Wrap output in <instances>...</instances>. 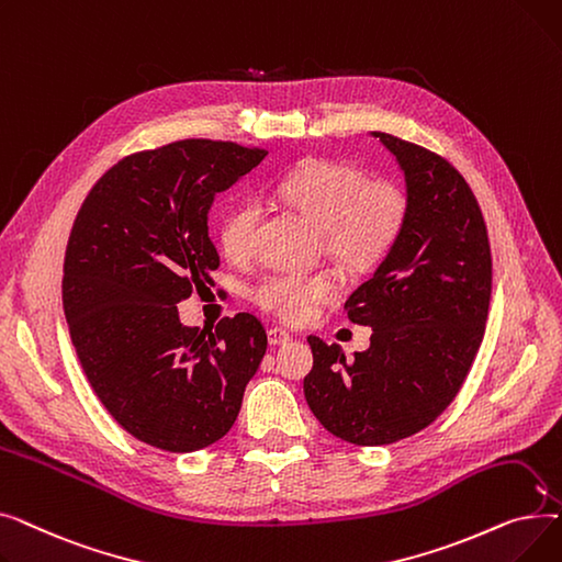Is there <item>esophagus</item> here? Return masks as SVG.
Segmentation results:
<instances>
[{
  "label": "esophagus",
  "mask_w": 562,
  "mask_h": 562,
  "mask_svg": "<svg viewBox=\"0 0 562 562\" xmlns=\"http://www.w3.org/2000/svg\"><path fill=\"white\" fill-rule=\"evenodd\" d=\"M291 339V335L286 333V330H282V328H271L269 330V344L271 346H282V344H286Z\"/></svg>",
  "instance_id": "1"
}]
</instances>
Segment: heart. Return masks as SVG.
Masks as SVG:
<instances>
[{
	"label": "heart",
	"mask_w": 562,
	"mask_h": 562,
	"mask_svg": "<svg viewBox=\"0 0 562 562\" xmlns=\"http://www.w3.org/2000/svg\"><path fill=\"white\" fill-rule=\"evenodd\" d=\"M276 195L323 229V246L348 269H371L403 232L407 195L390 177L367 172L341 159H305L273 187ZM261 210L255 200L232 204L218 221L221 252L241 261L252 252ZM341 291L337 273H273L252 289V301L282 321H307Z\"/></svg>",
	"instance_id": "obj_1"
}]
</instances>
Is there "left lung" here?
<instances>
[{"mask_svg":"<svg viewBox=\"0 0 562 562\" xmlns=\"http://www.w3.org/2000/svg\"><path fill=\"white\" fill-rule=\"evenodd\" d=\"M396 157L407 218L373 278L344 310L369 326L371 346L346 360L307 337L314 367L303 387L321 426L358 447H382L430 426L474 364L492 296L487 227L464 177L426 147L373 132Z\"/></svg>","mask_w":562,"mask_h":562,"instance_id":"left-lung-1","label":"left lung"}]
</instances>
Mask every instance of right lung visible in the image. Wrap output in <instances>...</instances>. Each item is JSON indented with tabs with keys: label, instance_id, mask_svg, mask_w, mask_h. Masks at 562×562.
I'll return each mask as SVG.
<instances>
[{
	"label": "right lung",
	"instance_id": "1",
	"mask_svg": "<svg viewBox=\"0 0 562 562\" xmlns=\"http://www.w3.org/2000/svg\"><path fill=\"white\" fill-rule=\"evenodd\" d=\"M266 155L187 138L111 166L75 218L64 312L81 369L132 437L170 453L218 441L236 422L266 330L248 312L182 326L177 303L212 284L221 257L206 214Z\"/></svg>",
	"mask_w": 562,
	"mask_h": 562
}]
</instances>
